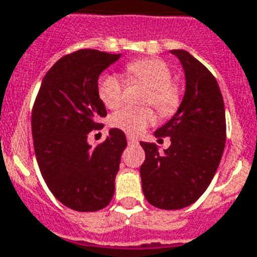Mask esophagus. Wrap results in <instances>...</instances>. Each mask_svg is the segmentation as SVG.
Returning a JSON list of instances; mask_svg holds the SVG:
<instances>
[{"mask_svg":"<svg viewBox=\"0 0 257 257\" xmlns=\"http://www.w3.org/2000/svg\"><path fill=\"white\" fill-rule=\"evenodd\" d=\"M127 144H128V145H137V144H138V140H137V138H134V137L127 136Z\"/></svg>","mask_w":257,"mask_h":257,"instance_id":"34e87169","label":"esophagus"}]
</instances>
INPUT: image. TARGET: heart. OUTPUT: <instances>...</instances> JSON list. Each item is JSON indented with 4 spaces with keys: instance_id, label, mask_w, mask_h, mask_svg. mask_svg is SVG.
I'll return each instance as SVG.
<instances>
[{
    "instance_id": "1",
    "label": "heart",
    "mask_w": 257,
    "mask_h": 257,
    "mask_svg": "<svg viewBox=\"0 0 257 257\" xmlns=\"http://www.w3.org/2000/svg\"><path fill=\"white\" fill-rule=\"evenodd\" d=\"M127 82H141L148 86L142 96V104L152 105L163 117L177 112L181 104V90L172 81V69L160 58H141L127 63L124 69ZM124 81L115 74H101L97 81V94L107 108L119 107L123 101ZM153 121V112L148 107H124L109 117L115 128L136 136Z\"/></svg>"
}]
</instances>
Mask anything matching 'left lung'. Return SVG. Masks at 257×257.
I'll use <instances>...</instances> for the list:
<instances>
[{
    "mask_svg": "<svg viewBox=\"0 0 257 257\" xmlns=\"http://www.w3.org/2000/svg\"><path fill=\"white\" fill-rule=\"evenodd\" d=\"M186 73V94L171 120L156 130L171 137V146L158 153L154 144L141 142L142 190L152 206L179 210L207 190L222 157L226 119L222 93L211 71L184 50H172Z\"/></svg>",
    "mask_w": 257,
    "mask_h": 257,
    "instance_id": "obj_1",
    "label": "left lung"
}]
</instances>
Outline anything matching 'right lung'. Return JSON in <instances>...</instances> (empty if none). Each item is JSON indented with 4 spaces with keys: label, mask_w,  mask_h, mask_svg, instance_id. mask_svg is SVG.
Masks as SVG:
<instances>
[{
    "label": "right lung",
    "mask_w": 257,
    "mask_h": 257,
    "mask_svg": "<svg viewBox=\"0 0 257 257\" xmlns=\"http://www.w3.org/2000/svg\"><path fill=\"white\" fill-rule=\"evenodd\" d=\"M119 57L89 48L67 54L46 73L32 107L40 173L51 194L76 211H99L113 196L126 136L111 128L94 148L88 145V136L101 130L100 119L107 116L97 94L99 76Z\"/></svg>",
    "instance_id": "right-lung-1"
}]
</instances>
